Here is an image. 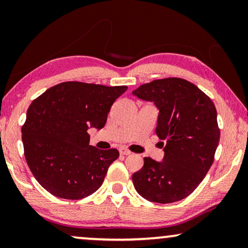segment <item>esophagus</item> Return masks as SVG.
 Listing matches in <instances>:
<instances>
[{"label": "esophagus", "instance_id": "obj_1", "mask_svg": "<svg viewBox=\"0 0 248 248\" xmlns=\"http://www.w3.org/2000/svg\"><path fill=\"white\" fill-rule=\"evenodd\" d=\"M120 154L123 155H131V151L126 148L122 147V148H120Z\"/></svg>", "mask_w": 248, "mask_h": 248}]
</instances>
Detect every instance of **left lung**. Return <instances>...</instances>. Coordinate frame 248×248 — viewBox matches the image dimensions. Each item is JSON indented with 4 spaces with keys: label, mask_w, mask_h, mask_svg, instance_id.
<instances>
[{
    "label": "left lung",
    "mask_w": 248,
    "mask_h": 248,
    "mask_svg": "<svg viewBox=\"0 0 248 248\" xmlns=\"http://www.w3.org/2000/svg\"><path fill=\"white\" fill-rule=\"evenodd\" d=\"M133 94L159 108L155 133L165 141L164 160L145 157L143 167L132 176L134 187L150 202L181 201L194 192L215 161L220 140L215 104L181 78L154 80Z\"/></svg>",
    "instance_id": "obj_1"
}]
</instances>
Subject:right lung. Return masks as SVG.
<instances>
[{"label": "right lung", "instance_id": "1", "mask_svg": "<svg viewBox=\"0 0 248 248\" xmlns=\"http://www.w3.org/2000/svg\"><path fill=\"white\" fill-rule=\"evenodd\" d=\"M126 89L67 81L30 104L21 128L23 150L33 177L47 192L80 200L100 187L120 152L90 145L88 128L105 126L111 105Z\"/></svg>", "mask_w": 248, "mask_h": 248}]
</instances>
